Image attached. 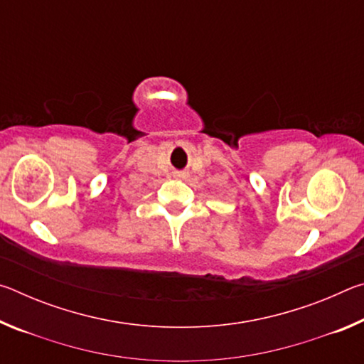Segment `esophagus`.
Instances as JSON below:
<instances>
[{
	"label": "esophagus",
	"mask_w": 364,
	"mask_h": 364,
	"mask_svg": "<svg viewBox=\"0 0 364 364\" xmlns=\"http://www.w3.org/2000/svg\"><path fill=\"white\" fill-rule=\"evenodd\" d=\"M176 176H180V178H184V176H186V173H178Z\"/></svg>",
	"instance_id": "obj_1"
}]
</instances>
